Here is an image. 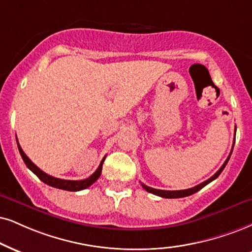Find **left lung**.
Instances as JSON below:
<instances>
[{
  "label": "left lung",
  "instance_id": "1",
  "mask_svg": "<svg viewBox=\"0 0 252 252\" xmlns=\"http://www.w3.org/2000/svg\"><path fill=\"white\" fill-rule=\"evenodd\" d=\"M234 144H235V142H234ZM231 153H232V150H231V152H230V154H229L228 159L225 160V162L222 164L221 168H220L219 170H217V172H216L215 174H214V175L212 176V178L208 179L207 181L202 182V183H200V185L195 186V187H192V188H189V189H183V190H161V189H155V188L148 187V186L144 185V183H141V186H142V188H144L145 190H147L148 192H152V194L158 195V196H161V197H164V198H179V197H186V196H189V195H192V194H195V192H196V191L201 190V189L203 188L204 186H207L208 183H210L212 181H214V180H215L216 178H219V175H220V174L222 173V170L224 169L225 164L228 163L229 159H230Z\"/></svg>",
  "mask_w": 252,
  "mask_h": 252
}]
</instances>
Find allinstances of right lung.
<instances>
[{
  "instance_id": "1",
  "label": "right lung",
  "mask_w": 252,
  "mask_h": 252,
  "mask_svg": "<svg viewBox=\"0 0 252 252\" xmlns=\"http://www.w3.org/2000/svg\"><path fill=\"white\" fill-rule=\"evenodd\" d=\"M16 140H17V138H16ZM17 146H18V151H20V154H21L22 159H23V161H24V163L27 164V167L31 170V172L35 174V175H37V178H38L40 181L46 183L48 186H51V187L63 189V190H70V191L83 190V189H86L91 185H93L95 181H97L101 174L102 163H104L105 158H106V157H104V159L101 160V162H100V164H99L97 170H95V172L93 173L90 178L85 179V180H80V181H72V180H62V179L54 178V176H51V175H48V174L43 172V170H40L38 167H37L36 164L27 157L26 153H24L23 150L21 148L20 144H18V141H17Z\"/></svg>"
}]
</instances>
